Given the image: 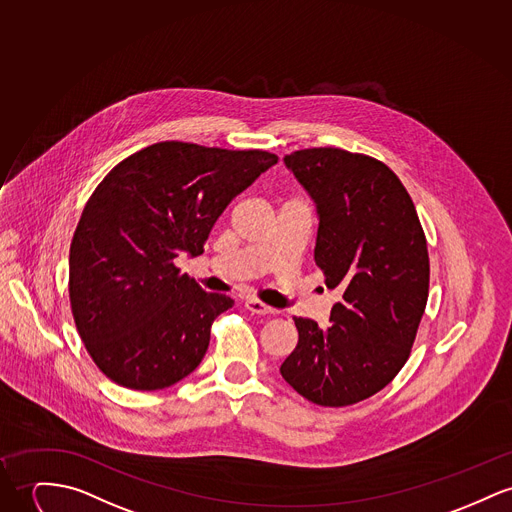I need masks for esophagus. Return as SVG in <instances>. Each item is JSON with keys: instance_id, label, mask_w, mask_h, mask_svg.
Instances as JSON below:
<instances>
[{"instance_id": "obj_1", "label": "esophagus", "mask_w": 512, "mask_h": 512, "mask_svg": "<svg viewBox=\"0 0 512 512\" xmlns=\"http://www.w3.org/2000/svg\"><path fill=\"white\" fill-rule=\"evenodd\" d=\"M245 308H247L251 314L255 315L278 314V310L271 308V306H267V304H263V302H259V300H247V302H245Z\"/></svg>"}]
</instances>
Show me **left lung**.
<instances>
[{"label": "left lung", "instance_id": "obj_1", "mask_svg": "<svg viewBox=\"0 0 512 512\" xmlns=\"http://www.w3.org/2000/svg\"><path fill=\"white\" fill-rule=\"evenodd\" d=\"M284 163L317 204L315 265L343 298L331 325L294 317L282 378L308 401L347 407L384 390L407 362L429 298V251L415 204L380 159L341 148Z\"/></svg>", "mask_w": 512, "mask_h": 512}]
</instances>
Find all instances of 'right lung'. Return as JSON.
<instances>
[{
	"instance_id": "add662e5",
	"label": "right lung",
	"mask_w": 512,
	"mask_h": 512,
	"mask_svg": "<svg viewBox=\"0 0 512 512\" xmlns=\"http://www.w3.org/2000/svg\"><path fill=\"white\" fill-rule=\"evenodd\" d=\"M276 161L263 150L158 142L97 185L70 245V304L109 380L156 392L197 368L212 321L234 300L202 290L173 259L200 255L226 206Z\"/></svg>"
}]
</instances>
